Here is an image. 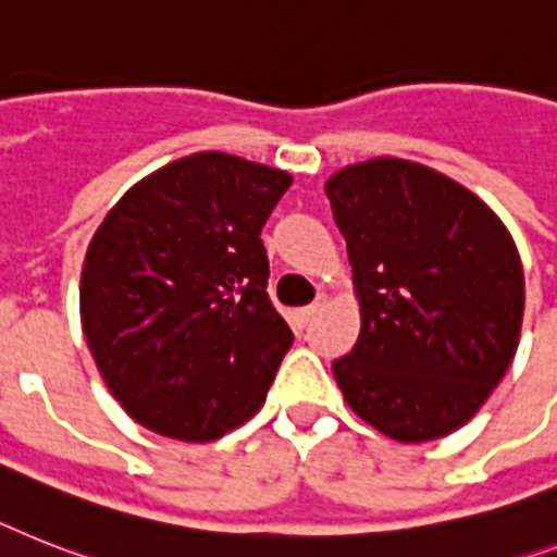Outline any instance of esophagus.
Wrapping results in <instances>:
<instances>
[{
    "label": "esophagus",
    "mask_w": 557,
    "mask_h": 557,
    "mask_svg": "<svg viewBox=\"0 0 557 557\" xmlns=\"http://www.w3.org/2000/svg\"><path fill=\"white\" fill-rule=\"evenodd\" d=\"M325 302H329V300H325L323 294H320L318 300L311 302V306H306V309H300V311H294V320H297V323H300V325L311 323V320L318 318L320 311H323V309H325Z\"/></svg>",
    "instance_id": "obj_1"
}]
</instances>
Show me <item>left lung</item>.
Masks as SVG:
<instances>
[{
	"label": "left lung",
	"mask_w": 557,
	"mask_h": 557,
	"mask_svg": "<svg viewBox=\"0 0 557 557\" xmlns=\"http://www.w3.org/2000/svg\"><path fill=\"white\" fill-rule=\"evenodd\" d=\"M325 197L360 302L355 349L332 363L346 404L392 441L451 435L518 351L523 265L512 234L478 194L397 157L346 165Z\"/></svg>",
	"instance_id": "8db88e82"
}]
</instances>
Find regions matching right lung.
Returning <instances> with one entry per match:
<instances>
[{"label": "right lung", "mask_w": 557, "mask_h": 557, "mask_svg": "<svg viewBox=\"0 0 557 557\" xmlns=\"http://www.w3.org/2000/svg\"><path fill=\"white\" fill-rule=\"evenodd\" d=\"M288 185L234 153H188L131 185L90 237L85 343L139 426L208 443L263 406L294 341L260 239Z\"/></svg>", "instance_id": "1"}]
</instances>
